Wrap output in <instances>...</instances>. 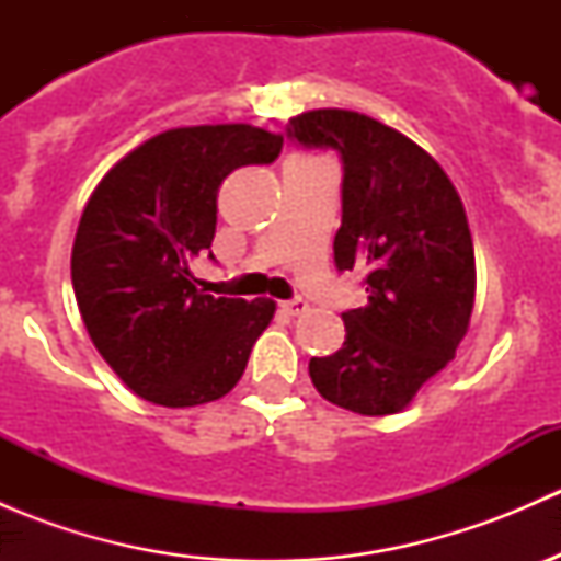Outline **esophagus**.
I'll return each mask as SVG.
<instances>
[{"mask_svg": "<svg viewBox=\"0 0 561 561\" xmlns=\"http://www.w3.org/2000/svg\"><path fill=\"white\" fill-rule=\"evenodd\" d=\"M309 309V304L304 301V298H293V301H285L282 304V312L285 314H290V317H298V314H304Z\"/></svg>", "mask_w": 561, "mask_h": 561, "instance_id": "34e87169", "label": "esophagus"}]
</instances>
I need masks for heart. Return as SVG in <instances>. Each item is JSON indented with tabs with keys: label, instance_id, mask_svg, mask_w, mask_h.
<instances>
[{
	"label": "heart",
	"instance_id": "obj_1",
	"mask_svg": "<svg viewBox=\"0 0 561 561\" xmlns=\"http://www.w3.org/2000/svg\"><path fill=\"white\" fill-rule=\"evenodd\" d=\"M296 162H317L314 157H296Z\"/></svg>",
	"mask_w": 561,
	"mask_h": 561
}]
</instances>
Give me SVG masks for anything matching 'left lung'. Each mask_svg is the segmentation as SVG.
<instances>
[{
	"label": "left lung",
	"mask_w": 561,
	"mask_h": 561,
	"mask_svg": "<svg viewBox=\"0 0 561 561\" xmlns=\"http://www.w3.org/2000/svg\"><path fill=\"white\" fill-rule=\"evenodd\" d=\"M287 135L342 154L339 271H366L369 304L342 314L344 344L309 360L317 393L393 415L456 358L474 307V249L454 181L399 129L342 107L290 118Z\"/></svg>",
	"instance_id": "obj_1"
}]
</instances>
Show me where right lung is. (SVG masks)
I'll list each match as a JSON object with an SVG mask.
<instances>
[{"label": "right lung", "instance_id": "obj_1", "mask_svg": "<svg viewBox=\"0 0 561 561\" xmlns=\"http://www.w3.org/2000/svg\"><path fill=\"white\" fill-rule=\"evenodd\" d=\"M282 140L252 124L165 129L94 186L72 244V290L98 353L140 399L208 404L244 375L276 304L208 296L190 265L211 249L222 181L274 162Z\"/></svg>", "mask_w": 561, "mask_h": 561}]
</instances>
